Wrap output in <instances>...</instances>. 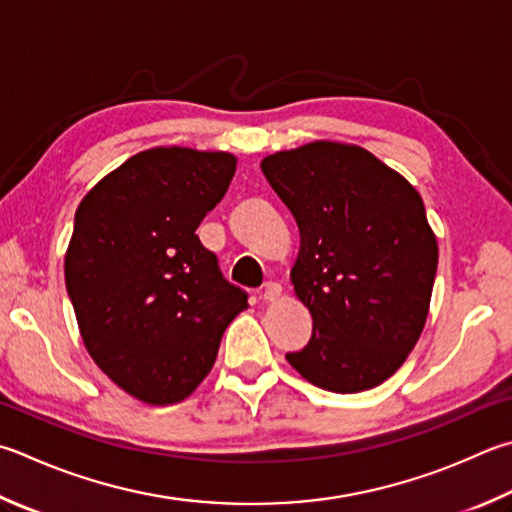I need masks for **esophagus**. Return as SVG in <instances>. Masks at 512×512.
I'll return each instance as SVG.
<instances>
[{"label":"esophagus","instance_id":"esophagus-1","mask_svg":"<svg viewBox=\"0 0 512 512\" xmlns=\"http://www.w3.org/2000/svg\"><path fill=\"white\" fill-rule=\"evenodd\" d=\"M280 295H282V286H280V284H277V282H266V284H264L262 300L275 302V300H280Z\"/></svg>","mask_w":512,"mask_h":512}]
</instances>
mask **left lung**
Returning a JSON list of instances; mask_svg holds the SVG:
<instances>
[{"label": "left lung", "mask_w": 512, "mask_h": 512, "mask_svg": "<svg viewBox=\"0 0 512 512\" xmlns=\"http://www.w3.org/2000/svg\"><path fill=\"white\" fill-rule=\"evenodd\" d=\"M262 172L300 228L291 268L313 333L291 367L327 392L376 387L421 338L439 264L421 194L365 147L313 141Z\"/></svg>", "instance_id": "obj_1"}]
</instances>
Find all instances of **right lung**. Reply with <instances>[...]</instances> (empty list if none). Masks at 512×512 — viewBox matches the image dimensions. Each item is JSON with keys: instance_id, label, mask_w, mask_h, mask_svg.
Instances as JSON below:
<instances>
[{"instance_id": "obj_1", "label": "right lung", "mask_w": 512, "mask_h": 512, "mask_svg": "<svg viewBox=\"0 0 512 512\" xmlns=\"http://www.w3.org/2000/svg\"><path fill=\"white\" fill-rule=\"evenodd\" d=\"M235 170L228 152L152 147L100 179L76 210L64 282L80 336L138 401L188 398L248 306L197 237Z\"/></svg>"}]
</instances>
